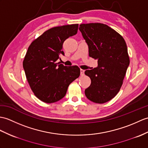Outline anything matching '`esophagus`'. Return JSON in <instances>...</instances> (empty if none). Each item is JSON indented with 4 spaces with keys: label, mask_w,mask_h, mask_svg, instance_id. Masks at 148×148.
<instances>
[{
    "label": "esophagus",
    "mask_w": 148,
    "mask_h": 148,
    "mask_svg": "<svg viewBox=\"0 0 148 148\" xmlns=\"http://www.w3.org/2000/svg\"><path fill=\"white\" fill-rule=\"evenodd\" d=\"M80 72H81V76H83L84 75V71L83 69H80Z\"/></svg>",
    "instance_id": "1"
}]
</instances>
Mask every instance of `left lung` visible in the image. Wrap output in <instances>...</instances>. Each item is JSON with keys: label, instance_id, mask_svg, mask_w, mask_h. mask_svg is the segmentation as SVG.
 <instances>
[{"label": "left lung", "instance_id": "8db88e82", "mask_svg": "<svg viewBox=\"0 0 148 148\" xmlns=\"http://www.w3.org/2000/svg\"><path fill=\"white\" fill-rule=\"evenodd\" d=\"M79 26L88 45L89 56L98 60L97 67L84 73L91 81L85 95L96 103H104L121 90L130 63L127 47L123 38L105 24H81Z\"/></svg>", "mask_w": 148, "mask_h": 148}]
</instances>
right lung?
Returning <instances> with one entry per match:
<instances>
[{"instance_id":"obj_1","label":"right lung","mask_w":148,"mask_h":148,"mask_svg":"<svg viewBox=\"0 0 148 148\" xmlns=\"http://www.w3.org/2000/svg\"><path fill=\"white\" fill-rule=\"evenodd\" d=\"M78 24L54 27L45 32L29 46L23 66L27 81L36 97L47 103L59 101L68 86L79 77L76 66L57 63L64 55L62 45L69 37L77 34Z\"/></svg>"}]
</instances>
